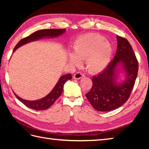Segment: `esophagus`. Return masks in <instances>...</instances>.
Returning <instances> with one entry per match:
<instances>
[{"label":"esophagus","mask_w":149,"mask_h":149,"mask_svg":"<svg viewBox=\"0 0 149 149\" xmlns=\"http://www.w3.org/2000/svg\"><path fill=\"white\" fill-rule=\"evenodd\" d=\"M83 77H84V75L83 74H81V72H77L74 75V79H81Z\"/></svg>","instance_id":"1"}]
</instances>
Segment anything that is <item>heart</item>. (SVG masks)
Segmentation results:
<instances>
[{
  "label": "heart",
  "mask_w": 149,
  "mask_h": 149,
  "mask_svg": "<svg viewBox=\"0 0 149 149\" xmlns=\"http://www.w3.org/2000/svg\"><path fill=\"white\" fill-rule=\"evenodd\" d=\"M72 52L67 55L68 61L75 66L85 60L86 69L92 74L104 70L111 60L113 49L104 37L97 34H85L79 36L72 45Z\"/></svg>",
  "instance_id": "1"
}]
</instances>
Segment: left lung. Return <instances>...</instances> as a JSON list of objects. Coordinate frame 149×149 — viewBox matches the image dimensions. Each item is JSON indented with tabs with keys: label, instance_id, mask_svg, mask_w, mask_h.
Segmentation results:
<instances>
[{
	"label": "left lung",
	"instance_id": "left-lung-1",
	"mask_svg": "<svg viewBox=\"0 0 149 149\" xmlns=\"http://www.w3.org/2000/svg\"><path fill=\"white\" fill-rule=\"evenodd\" d=\"M117 50L104 70L92 78L93 86L86 94L95 109L110 111L121 107L129 99L138 70L132 47L125 38L116 36Z\"/></svg>",
	"mask_w": 149,
	"mask_h": 149
}]
</instances>
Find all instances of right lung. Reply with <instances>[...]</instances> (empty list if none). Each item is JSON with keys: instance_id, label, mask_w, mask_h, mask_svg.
<instances>
[{"instance_id": "obj_1", "label": "right lung", "mask_w": 149, "mask_h": 149, "mask_svg": "<svg viewBox=\"0 0 149 149\" xmlns=\"http://www.w3.org/2000/svg\"><path fill=\"white\" fill-rule=\"evenodd\" d=\"M66 32L65 29H42L36 31L35 33L31 34L29 36H27L25 38L21 40L19 42L17 45L15 46L13 50L14 52L16 50L18 49L21 46L26 45V44L38 41L40 39L43 38H57L63 35ZM72 79L71 74H66L62 75L59 77L58 81L57 82L55 86L50 92L44 97L42 99H40L36 100H28L22 99V98L18 96L17 94L14 92L16 97L21 102L25 104L27 107L29 108L33 109L34 110H45L49 108L52 104L55 102V101L58 99L59 97L61 95L64 84L68 80Z\"/></svg>"}]
</instances>
